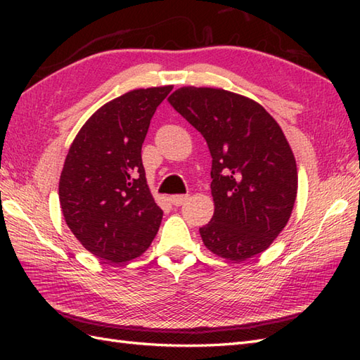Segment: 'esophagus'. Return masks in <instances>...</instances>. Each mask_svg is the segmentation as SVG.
<instances>
[{"instance_id": "esophagus-1", "label": "esophagus", "mask_w": 360, "mask_h": 360, "mask_svg": "<svg viewBox=\"0 0 360 360\" xmlns=\"http://www.w3.org/2000/svg\"><path fill=\"white\" fill-rule=\"evenodd\" d=\"M187 200H188V195H173V196H170V202L173 205H176V207H179V205L184 204Z\"/></svg>"}]
</instances>
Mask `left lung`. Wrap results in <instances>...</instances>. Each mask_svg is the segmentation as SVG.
Here are the masks:
<instances>
[{
    "instance_id": "left-lung-1",
    "label": "left lung",
    "mask_w": 360,
    "mask_h": 360,
    "mask_svg": "<svg viewBox=\"0 0 360 360\" xmlns=\"http://www.w3.org/2000/svg\"><path fill=\"white\" fill-rule=\"evenodd\" d=\"M212 155L215 213L200 229L205 248L244 262L285 229L297 196V165L280 125L262 105L217 88L184 86L168 97Z\"/></svg>"
}]
</instances>
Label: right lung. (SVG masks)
I'll use <instances>...</instances> for the list:
<instances>
[{"label":"right lung","instance_id":"add662e5","mask_svg":"<svg viewBox=\"0 0 360 360\" xmlns=\"http://www.w3.org/2000/svg\"><path fill=\"white\" fill-rule=\"evenodd\" d=\"M172 86L134 89L103 105L75 137L60 176L68 227L83 248L111 263L142 255L164 212L145 179L142 143Z\"/></svg>","mask_w":360,"mask_h":360}]
</instances>
